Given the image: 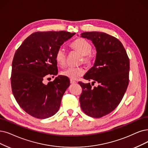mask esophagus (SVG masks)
<instances>
[{"instance_id":"obj_1","label":"esophagus","mask_w":148,"mask_h":148,"mask_svg":"<svg viewBox=\"0 0 148 148\" xmlns=\"http://www.w3.org/2000/svg\"><path fill=\"white\" fill-rule=\"evenodd\" d=\"M70 82L71 84H75V83H76V81H75L73 79H72L70 80Z\"/></svg>"}]
</instances>
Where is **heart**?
Returning <instances> with one entry per match:
<instances>
[{
    "label": "heart",
    "mask_w": 148,
    "mask_h": 148,
    "mask_svg": "<svg viewBox=\"0 0 148 148\" xmlns=\"http://www.w3.org/2000/svg\"><path fill=\"white\" fill-rule=\"evenodd\" d=\"M71 47L82 55V61L90 65L93 61V55L91 53L92 45L91 43L84 38H78L71 44ZM55 60L60 66H64L66 61V51L62 47L59 48L55 55ZM85 70L82 67H69L62 72V75L67 77L75 79L83 75Z\"/></svg>",
    "instance_id": "heart-1"
}]
</instances>
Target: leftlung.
<instances>
[{
    "mask_svg": "<svg viewBox=\"0 0 148 148\" xmlns=\"http://www.w3.org/2000/svg\"><path fill=\"white\" fill-rule=\"evenodd\" d=\"M90 39L97 50L94 66L84 76L97 82L98 87L81 81V109L88 116L101 118L113 111L122 100L129 84V59L122 43L107 33L91 32L81 34Z\"/></svg>",
    "mask_w": 148,
    "mask_h": 148,
    "instance_id": "left-lung-1",
    "label": "left lung"
}]
</instances>
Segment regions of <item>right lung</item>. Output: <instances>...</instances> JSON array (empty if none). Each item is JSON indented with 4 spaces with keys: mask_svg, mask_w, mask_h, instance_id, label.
Listing matches in <instances>:
<instances>
[{
    "mask_svg": "<svg viewBox=\"0 0 148 148\" xmlns=\"http://www.w3.org/2000/svg\"><path fill=\"white\" fill-rule=\"evenodd\" d=\"M75 33L38 32L27 38L15 52L12 62L11 85L20 107L31 116L45 119L60 108L63 95L70 86L65 76L44 84L50 75L58 74L57 50Z\"/></svg>",
    "mask_w": 148,
    "mask_h": 148,
    "instance_id": "obj_1",
    "label": "right lung"
}]
</instances>
